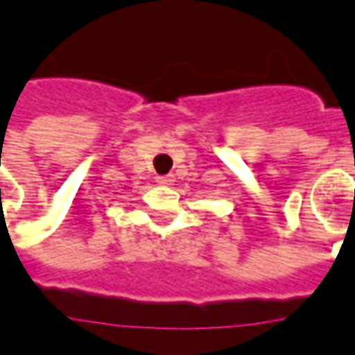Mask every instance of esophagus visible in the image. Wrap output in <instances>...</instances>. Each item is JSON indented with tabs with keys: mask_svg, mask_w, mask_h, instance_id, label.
<instances>
[{
	"mask_svg": "<svg viewBox=\"0 0 355 355\" xmlns=\"http://www.w3.org/2000/svg\"><path fill=\"white\" fill-rule=\"evenodd\" d=\"M156 182L160 183V185H172L173 175H158V178H156Z\"/></svg>",
	"mask_w": 355,
	"mask_h": 355,
	"instance_id": "34e87169",
	"label": "esophagus"
}]
</instances>
